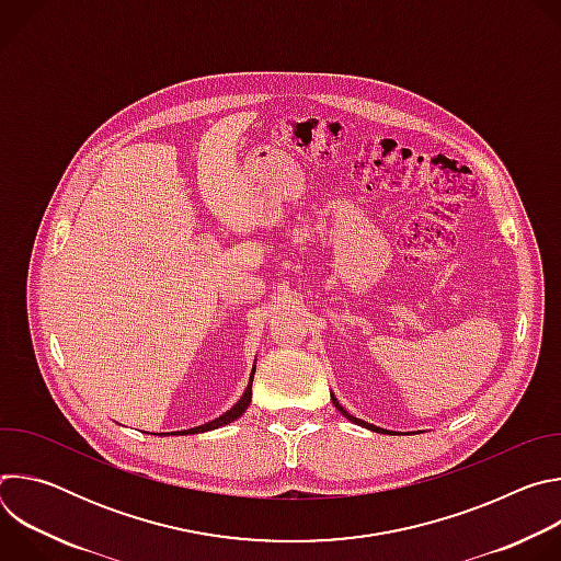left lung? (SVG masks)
I'll return each mask as SVG.
<instances>
[{"instance_id":"1","label":"left lung","mask_w":561,"mask_h":561,"mask_svg":"<svg viewBox=\"0 0 561 561\" xmlns=\"http://www.w3.org/2000/svg\"><path fill=\"white\" fill-rule=\"evenodd\" d=\"M331 399H333V404H335V409L346 417V420H351L353 424H357V426H364V428H368V431H375V433H383V435H399V433H394V431H383V428H379V426H373V424H368V422H364V420H357L355 415H351L348 411H344V407L337 402V397L331 392Z\"/></svg>"}]
</instances>
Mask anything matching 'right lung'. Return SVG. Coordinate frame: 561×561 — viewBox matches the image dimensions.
Masks as SVG:
<instances>
[{
    "label": "right lung",
    "mask_w": 561,
    "mask_h": 561,
    "mask_svg": "<svg viewBox=\"0 0 561 561\" xmlns=\"http://www.w3.org/2000/svg\"><path fill=\"white\" fill-rule=\"evenodd\" d=\"M253 377H255V366H253V370H251V379H249V386H247V390H244V394L239 397V402L230 409V411H226L224 415H219L217 420H213V422H206V424H202V426H195V428H188V431H178V433H159V435H195V433H206V431H215V428H219V426H226V424H230V422H234V420H239L244 415V411L249 409V404H251V397H253Z\"/></svg>",
    "instance_id": "add662e5"
}]
</instances>
